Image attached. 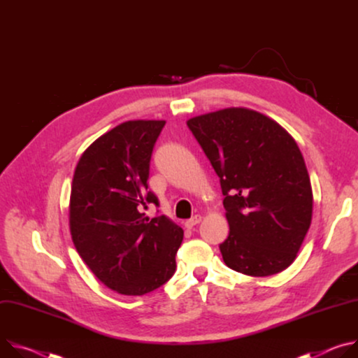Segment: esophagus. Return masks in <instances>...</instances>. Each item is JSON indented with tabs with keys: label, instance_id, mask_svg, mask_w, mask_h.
Instances as JSON below:
<instances>
[{
	"label": "esophagus",
	"instance_id": "obj_1",
	"mask_svg": "<svg viewBox=\"0 0 358 358\" xmlns=\"http://www.w3.org/2000/svg\"><path fill=\"white\" fill-rule=\"evenodd\" d=\"M201 222H202V216H201V215H194L193 217H190L189 220L185 222V227L192 229V227H194L196 224H199Z\"/></svg>",
	"mask_w": 358,
	"mask_h": 358
}]
</instances>
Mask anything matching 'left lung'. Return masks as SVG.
<instances>
[{
  "label": "left lung",
  "mask_w": 358,
  "mask_h": 358,
  "mask_svg": "<svg viewBox=\"0 0 358 358\" xmlns=\"http://www.w3.org/2000/svg\"><path fill=\"white\" fill-rule=\"evenodd\" d=\"M220 179L230 227L219 246L231 270L264 277L296 259L313 215V190L293 136L271 117L226 108L186 122Z\"/></svg>",
  "instance_id": "1"
}]
</instances>
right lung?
Masks as SVG:
<instances>
[{
	"mask_svg": "<svg viewBox=\"0 0 358 358\" xmlns=\"http://www.w3.org/2000/svg\"><path fill=\"white\" fill-rule=\"evenodd\" d=\"M165 121H128L92 142L76 164L69 199V230L76 252L98 279L125 296H142L175 273L183 230L148 189L149 164Z\"/></svg>",
	"mask_w": 358,
	"mask_h": 358,
	"instance_id": "obj_1",
	"label": "right lung"
}]
</instances>
